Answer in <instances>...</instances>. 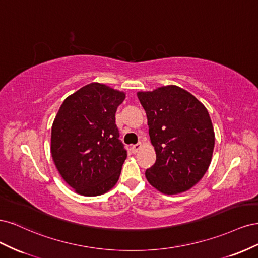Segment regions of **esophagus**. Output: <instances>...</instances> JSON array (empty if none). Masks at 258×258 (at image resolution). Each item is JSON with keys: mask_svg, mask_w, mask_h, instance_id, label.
Segmentation results:
<instances>
[{"mask_svg": "<svg viewBox=\"0 0 258 258\" xmlns=\"http://www.w3.org/2000/svg\"><path fill=\"white\" fill-rule=\"evenodd\" d=\"M140 148H141V143H138V144H135V145H132L131 147H130V150H131V152L134 153V154H136Z\"/></svg>", "mask_w": 258, "mask_h": 258, "instance_id": "esophagus-1", "label": "esophagus"}]
</instances>
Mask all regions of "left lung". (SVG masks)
<instances>
[{"instance_id": "8db88e82", "label": "left lung", "mask_w": 258, "mask_h": 258, "mask_svg": "<svg viewBox=\"0 0 258 258\" xmlns=\"http://www.w3.org/2000/svg\"><path fill=\"white\" fill-rule=\"evenodd\" d=\"M156 151L145 171L152 186L167 195L188 190L205 175L212 159L214 130L205 105L177 86L138 92Z\"/></svg>"}]
</instances>
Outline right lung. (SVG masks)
Wrapping results in <instances>:
<instances>
[{
  "mask_svg": "<svg viewBox=\"0 0 258 258\" xmlns=\"http://www.w3.org/2000/svg\"><path fill=\"white\" fill-rule=\"evenodd\" d=\"M124 93L91 83L69 96L51 128V156L64 181L83 196L113 188L127 158L115 113Z\"/></svg>",
  "mask_w": 258,
  "mask_h": 258,
  "instance_id": "obj_1",
  "label": "right lung"
}]
</instances>
